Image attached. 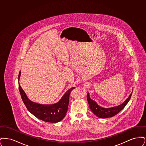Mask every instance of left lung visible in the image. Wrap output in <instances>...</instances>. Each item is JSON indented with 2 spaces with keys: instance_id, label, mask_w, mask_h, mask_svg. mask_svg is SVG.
I'll return each instance as SVG.
<instances>
[{
  "instance_id": "8db88e82",
  "label": "left lung",
  "mask_w": 146,
  "mask_h": 146,
  "mask_svg": "<svg viewBox=\"0 0 146 146\" xmlns=\"http://www.w3.org/2000/svg\"><path fill=\"white\" fill-rule=\"evenodd\" d=\"M132 93L123 104L110 108H104L100 106L95 101L91 99L89 92L87 94V100L91 111L97 117L101 118H110L117 115L119 112L121 111L125 107V106L130 100Z\"/></svg>"
}]
</instances>
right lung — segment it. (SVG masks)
I'll return each mask as SVG.
<instances>
[{"label": "right lung", "mask_w": 146, "mask_h": 146, "mask_svg": "<svg viewBox=\"0 0 146 146\" xmlns=\"http://www.w3.org/2000/svg\"><path fill=\"white\" fill-rule=\"evenodd\" d=\"M21 72L19 74V88L22 101L28 111L35 117L48 123H56L61 121L65 117L67 111L70 92L75 88L72 87L63 95L60 100L52 104H42L32 102L27 96L19 83Z\"/></svg>", "instance_id": "1"}]
</instances>
